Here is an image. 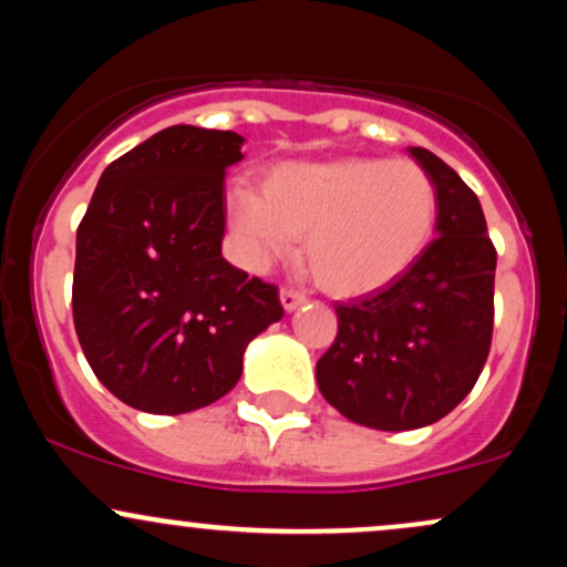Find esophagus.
<instances>
[{
	"label": "esophagus",
	"mask_w": 567,
	"mask_h": 567,
	"mask_svg": "<svg viewBox=\"0 0 567 567\" xmlns=\"http://www.w3.org/2000/svg\"><path fill=\"white\" fill-rule=\"evenodd\" d=\"M279 301H282V306L288 311L298 309L306 301V292L303 290H296V288H282V292H279Z\"/></svg>",
	"instance_id": "esophagus-1"
}]
</instances>
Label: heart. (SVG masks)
<instances>
[{
	"label": "heart",
	"mask_w": 567,
	"mask_h": 567,
	"mask_svg": "<svg viewBox=\"0 0 567 567\" xmlns=\"http://www.w3.org/2000/svg\"><path fill=\"white\" fill-rule=\"evenodd\" d=\"M437 216V186L410 159L282 162L264 194H229V224L252 264L285 256L303 237L315 282L341 298L396 282L432 243Z\"/></svg>",
	"instance_id": "1"
}]
</instances>
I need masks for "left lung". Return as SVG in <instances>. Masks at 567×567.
I'll use <instances>...</instances> for the list:
<instances>
[{"label":"left lung","mask_w":567,"mask_h":567,"mask_svg":"<svg viewBox=\"0 0 567 567\" xmlns=\"http://www.w3.org/2000/svg\"><path fill=\"white\" fill-rule=\"evenodd\" d=\"M440 194L437 239L389 288L336 303L338 336L317 386L354 424L405 432L447 415L483 373L496 247L477 194L429 148H410Z\"/></svg>","instance_id":"1"}]
</instances>
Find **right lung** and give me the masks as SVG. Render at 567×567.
<instances>
[{
	"mask_svg": "<svg viewBox=\"0 0 567 567\" xmlns=\"http://www.w3.org/2000/svg\"><path fill=\"white\" fill-rule=\"evenodd\" d=\"M239 159L231 130H159L103 171L76 229V338L97 381L143 413L220 400L247 343L285 315L277 285L220 256Z\"/></svg>",
	"mask_w": 567,
	"mask_h": 567,
	"instance_id": "right-lung-1",
	"label": "right lung"
}]
</instances>
